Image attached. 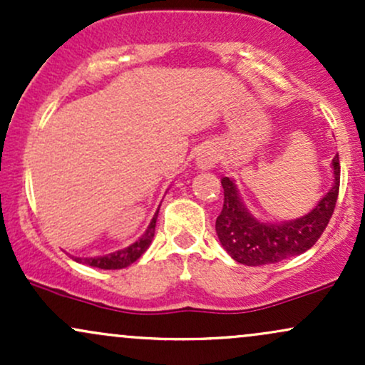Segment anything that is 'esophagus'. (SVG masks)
Wrapping results in <instances>:
<instances>
[{
  "instance_id": "obj_1",
  "label": "esophagus",
  "mask_w": 365,
  "mask_h": 365,
  "mask_svg": "<svg viewBox=\"0 0 365 365\" xmlns=\"http://www.w3.org/2000/svg\"><path fill=\"white\" fill-rule=\"evenodd\" d=\"M216 163H217V150L212 149L211 145H207V148H204L199 154H197V168L200 171L212 170L216 166Z\"/></svg>"
}]
</instances>
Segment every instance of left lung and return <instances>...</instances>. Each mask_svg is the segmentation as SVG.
Segmentation results:
<instances>
[{
	"label": "left lung",
	"mask_w": 365,
	"mask_h": 365,
	"mask_svg": "<svg viewBox=\"0 0 365 365\" xmlns=\"http://www.w3.org/2000/svg\"><path fill=\"white\" fill-rule=\"evenodd\" d=\"M333 185L305 215L284 221H264L249 211L235 180L221 178L225 204L216 220V233L233 261L245 266L274 264L304 254L319 240L328 226L340 188L338 154L331 161Z\"/></svg>",
	"instance_id": "8db88e82"
}]
</instances>
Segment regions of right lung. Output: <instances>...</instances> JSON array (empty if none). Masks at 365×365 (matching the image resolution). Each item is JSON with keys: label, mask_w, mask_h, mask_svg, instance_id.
I'll return each mask as SVG.
<instances>
[{"label": "right lung", "mask_w": 365, "mask_h": 365, "mask_svg": "<svg viewBox=\"0 0 365 365\" xmlns=\"http://www.w3.org/2000/svg\"><path fill=\"white\" fill-rule=\"evenodd\" d=\"M158 212H154L153 220L148 226L142 235L137 238L133 244H130L125 249L115 250V252H110L106 255H96V257H72L73 261L81 262V264H87V266L92 267H101V269H121V267H127L130 264H133L137 259L140 257L145 250L149 249L150 242L154 238V228H156V220H158Z\"/></svg>", "instance_id": "right-lung-1"}]
</instances>
